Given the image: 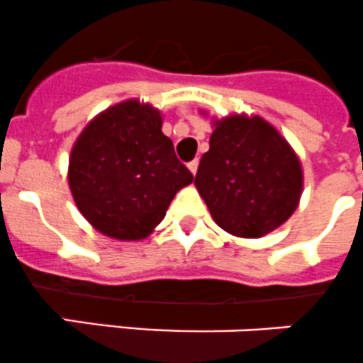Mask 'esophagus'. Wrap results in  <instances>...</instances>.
Returning a JSON list of instances; mask_svg holds the SVG:
<instances>
[{
	"label": "esophagus",
	"instance_id": "obj_1",
	"mask_svg": "<svg viewBox=\"0 0 363 363\" xmlns=\"http://www.w3.org/2000/svg\"><path fill=\"white\" fill-rule=\"evenodd\" d=\"M188 168H189V172H191V174L195 175L196 170H199V160H193L191 163H188Z\"/></svg>",
	"mask_w": 363,
	"mask_h": 363
}]
</instances>
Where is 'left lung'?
<instances>
[{
  "instance_id": "obj_1",
  "label": "left lung",
  "mask_w": 363,
  "mask_h": 363,
  "mask_svg": "<svg viewBox=\"0 0 363 363\" xmlns=\"http://www.w3.org/2000/svg\"><path fill=\"white\" fill-rule=\"evenodd\" d=\"M213 125L196 189L223 230L238 238H262L286 223L300 203V160L259 115H228Z\"/></svg>"
}]
</instances>
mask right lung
<instances>
[{
    "instance_id": "right-lung-1",
    "label": "right lung",
    "mask_w": 363,
    "mask_h": 363,
    "mask_svg": "<svg viewBox=\"0 0 363 363\" xmlns=\"http://www.w3.org/2000/svg\"><path fill=\"white\" fill-rule=\"evenodd\" d=\"M161 125L160 110L129 99L97 115L77 136L69 188L79 213L101 234L145 239L175 193L193 182Z\"/></svg>"
}]
</instances>
